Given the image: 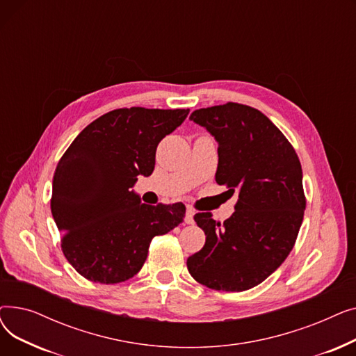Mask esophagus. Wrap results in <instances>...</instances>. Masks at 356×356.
Returning a JSON list of instances; mask_svg holds the SVG:
<instances>
[{
	"label": "esophagus",
	"instance_id": "1",
	"mask_svg": "<svg viewBox=\"0 0 356 356\" xmlns=\"http://www.w3.org/2000/svg\"><path fill=\"white\" fill-rule=\"evenodd\" d=\"M193 216H195V211H193L191 207H188V209H186L184 222L188 223V225H192V223H195V219H193Z\"/></svg>",
	"mask_w": 356,
	"mask_h": 356
}]
</instances>
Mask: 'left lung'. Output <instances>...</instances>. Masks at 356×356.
Returning a JSON list of instances; mask_svg holds the SVG:
<instances>
[{
    "label": "left lung",
    "mask_w": 356,
    "mask_h": 356,
    "mask_svg": "<svg viewBox=\"0 0 356 356\" xmlns=\"http://www.w3.org/2000/svg\"><path fill=\"white\" fill-rule=\"evenodd\" d=\"M191 120L218 141L216 183L239 193L235 212L223 223L211 212L195 215L207 242L188 258V270L212 290H250L294 247L306 209L300 160L282 131L248 105L200 108Z\"/></svg>",
    "instance_id": "left-lung-1"
}]
</instances>
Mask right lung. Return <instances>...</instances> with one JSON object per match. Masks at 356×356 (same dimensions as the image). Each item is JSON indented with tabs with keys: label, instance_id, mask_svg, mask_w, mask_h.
Listing matches in <instances>:
<instances>
[{
	"label": "right lung",
	"instance_id": "add662e5",
	"mask_svg": "<svg viewBox=\"0 0 356 356\" xmlns=\"http://www.w3.org/2000/svg\"><path fill=\"white\" fill-rule=\"evenodd\" d=\"M189 109L121 108L90 122L54 170L50 208L69 264L89 282L117 284L134 277L148 247L183 222L181 202L141 203L131 189L154 170L159 143Z\"/></svg>",
	"mask_w": 356,
	"mask_h": 356
}]
</instances>
